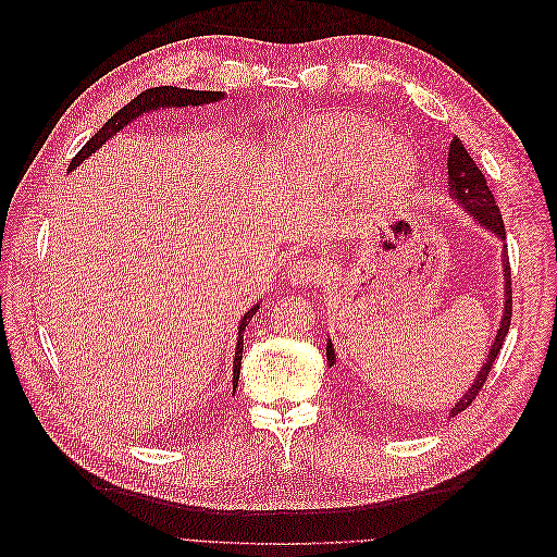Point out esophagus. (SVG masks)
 <instances>
[{
	"mask_svg": "<svg viewBox=\"0 0 557 557\" xmlns=\"http://www.w3.org/2000/svg\"><path fill=\"white\" fill-rule=\"evenodd\" d=\"M320 272L313 258L309 256H297L290 260L288 272H285V278L293 285V288H311V285L318 281Z\"/></svg>",
	"mask_w": 557,
	"mask_h": 557,
	"instance_id": "1",
	"label": "esophagus"
}]
</instances>
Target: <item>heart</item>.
<instances>
[{
	"label": "heart",
	"mask_w": 557,
	"mask_h": 557,
	"mask_svg": "<svg viewBox=\"0 0 557 557\" xmlns=\"http://www.w3.org/2000/svg\"><path fill=\"white\" fill-rule=\"evenodd\" d=\"M276 150L285 158H311L336 170H360L369 164V178L383 195L401 193L416 176V158L393 144L391 132L348 115H323L297 132H288Z\"/></svg>",
	"instance_id": "obj_1"
}]
</instances>
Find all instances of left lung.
I'll list each match as a JSON object with an SVG mask.
<instances>
[{"label":"left lung","instance_id":"1","mask_svg":"<svg viewBox=\"0 0 557 557\" xmlns=\"http://www.w3.org/2000/svg\"><path fill=\"white\" fill-rule=\"evenodd\" d=\"M448 195H450V199L458 201V205L471 218H474V221L481 227L491 230L495 237L502 239V242L507 239L499 207L495 205V197H493L491 188H487L485 176L481 174L476 162L471 160V156L467 153V148L462 146V141L458 137L450 141V148H448ZM502 256H504V260H502V267H504V311H502V320H499V330L495 334V342H493L491 350H487L479 376L474 379V383H471L469 391L460 397V401H455V407L450 409V416H458L460 411L471 407V401H474L476 395L481 393V387L487 381V374H491V369H493V362L499 356V348L504 346V339H507V334H509L513 301H511V267H509L507 246H504ZM327 362H330V367L336 364V352H334L332 342H327Z\"/></svg>","mask_w":557,"mask_h":557}]
</instances>
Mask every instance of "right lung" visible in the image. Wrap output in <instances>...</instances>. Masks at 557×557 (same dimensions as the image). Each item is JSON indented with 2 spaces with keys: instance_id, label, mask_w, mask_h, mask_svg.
Masks as SVG:
<instances>
[{
  "instance_id": "obj_1",
  "label": "right lung",
  "mask_w": 557,
  "mask_h": 557,
  "mask_svg": "<svg viewBox=\"0 0 557 557\" xmlns=\"http://www.w3.org/2000/svg\"><path fill=\"white\" fill-rule=\"evenodd\" d=\"M225 99V92H215V90H185V88H176V86H160V88H150L141 95H137L132 99L129 104H125L121 111L113 113L109 121L104 123V127L99 129L95 137L83 146L76 158L70 162V172L76 170L81 162H86L95 150L102 148L113 134L121 132L123 127H127L129 123L137 121L139 115L150 113V111H158V109H181V107H201V104H213V102H221ZM260 309V301L258 305H252L239 323V339H237V350H234V369H232V391H237V383H239V369H242V356H244V330L250 323V318L258 313Z\"/></svg>"
}]
</instances>
